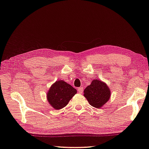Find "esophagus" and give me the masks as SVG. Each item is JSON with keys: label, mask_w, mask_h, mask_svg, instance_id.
I'll return each instance as SVG.
<instances>
[{"label": "esophagus", "mask_w": 149, "mask_h": 149, "mask_svg": "<svg viewBox=\"0 0 149 149\" xmlns=\"http://www.w3.org/2000/svg\"><path fill=\"white\" fill-rule=\"evenodd\" d=\"M84 88L83 87H79V88H78V89H77L78 92H79V93H83V92H84Z\"/></svg>", "instance_id": "34e87169"}]
</instances>
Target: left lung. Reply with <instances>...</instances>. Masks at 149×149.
<instances>
[{"label":"left lung","mask_w":149,"mask_h":149,"mask_svg":"<svg viewBox=\"0 0 149 149\" xmlns=\"http://www.w3.org/2000/svg\"><path fill=\"white\" fill-rule=\"evenodd\" d=\"M84 97L93 107L101 108L110 99V91L107 84L98 79L93 80L84 90Z\"/></svg>","instance_id":"left-lung-1"}]
</instances>
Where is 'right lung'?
<instances>
[{
  "instance_id": "right-lung-1",
  "label": "right lung",
  "mask_w": 149,
  "mask_h": 149,
  "mask_svg": "<svg viewBox=\"0 0 149 149\" xmlns=\"http://www.w3.org/2000/svg\"><path fill=\"white\" fill-rule=\"evenodd\" d=\"M77 91L63 80L57 81L50 87L47 93V99L55 109L59 110L68 104Z\"/></svg>"
}]
</instances>
